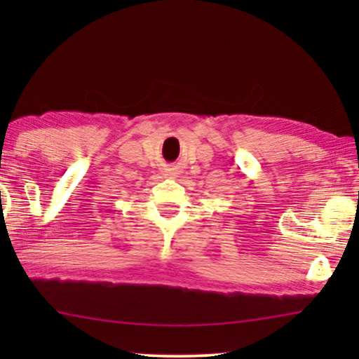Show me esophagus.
Segmentation results:
<instances>
[{
	"label": "esophagus",
	"mask_w": 359,
	"mask_h": 359,
	"mask_svg": "<svg viewBox=\"0 0 359 359\" xmlns=\"http://www.w3.org/2000/svg\"><path fill=\"white\" fill-rule=\"evenodd\" d=\"M170 175H171V176H176V175H178V171H175V170H170Z\"/></svg>",
	"instance_id": "obj_1"
}]
</instances>
